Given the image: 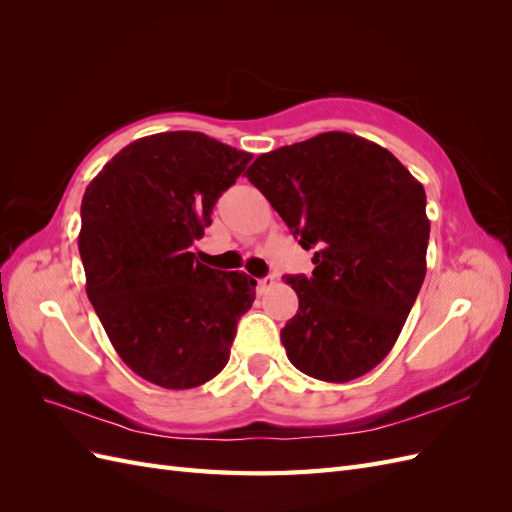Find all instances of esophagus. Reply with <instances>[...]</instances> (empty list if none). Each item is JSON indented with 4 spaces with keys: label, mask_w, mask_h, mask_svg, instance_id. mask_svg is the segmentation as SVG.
<instances>
[{
    "label": "esophagus",
    "mask_w": 512,
    "mask_h": 512,
    "mask_svg": "<svg viewBox=\"0 0 512 512\" xmlns=\"http://www.w3.org/2000/svg\"><path fill=\"white\" fill-rule=\"evenodd\" d=\"M271 284H273V280H269V277H265V280H258V284H256V290H258V294L265 292V290H267Z\"/></svg>",
    "instance_id": "esophagus-1"
}]
</instances>
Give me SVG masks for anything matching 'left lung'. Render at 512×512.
Instances as JSON below:
<instances>
[{"mask_svg":"<svg viewBox=\"0 0 512 512\" xmlns=\"http://www.w3.org/2000/svg\"><path fill=\"white\" fill-rule=\"evenodd\" d=\"M245 175L303 250H316L312 277H284L299 297L282 329L290 363L324 382L365 376L395 346L425 280L423 185L348 132L262 153Z\"/></svg>","mask_w":512,"mask_h":512,"instance_id":"1","label":"left lung"}]
</instances>
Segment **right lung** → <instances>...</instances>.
<instances>
[{
    "mask_svg": "<svg viewBox=\"0 0 512 512\" xmlns=\"http://www.w3.org/2000/svg\"><path fill=\"white\" fill-rule=\"evenodd\" d=\"M252 153L203 132L138 138L87 185L79 252L87 297L134 374L194 389L226 367L256 280L196 262L190 245Z\"/></svg>",
    "mask_w": 512,
    "mask_h": 512,
    "instance_id": "add662e5",
    "label": "right lung"
}]
</instances>
